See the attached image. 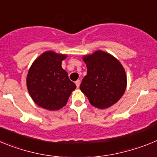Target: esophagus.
<instances>
[{
    "instance_id": "obj_1",
    "label": "esophagus",
    "mask_w": 157,
    "mask_h": 157,
    "mask_svg": "<svg viewBox=\"0 0 157 157\" xmlns=\"http://www.w3.org/2000/svg\"><path fill=\"white\" fill-rule=\"evenodd\" d=\"M75 85H76V86H77V88H78V87H79V86H80V81H79V80H77V81L75 82Z\"/></svg>"
}]
</instances>
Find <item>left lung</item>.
<instances>
[{
    "mask_svg": "<svg viewBox=\"0 0 157 157\" xmlns=\"http://www.w3.org/2000/svg\"><path fill=\"white\" fill-rule=\"evenodd\" d=\"M87 75L80 90L96 108L107 109L121 98L127 87V76L121 63L115 57L97 51L83 57Z\"/></svg>",
    "mask_w": 157,
    "mask_h": 157,
    "instance_id": "8db88e82",
    "label": "left lung"
}]
</instances>
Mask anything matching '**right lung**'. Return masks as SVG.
Here are the masks:
<instances>
[{"label": "right lung", "mask_w": 157, "mask_h": 157, "mask_svg": "<svg viewBox=\"0 0 157 157\" xmlns=\"http://www.w3.org/2000/svg\"><path fill=\"white\" fill-rule=\"evenodd\" d=\"M66 55L48 51L36 59L28 71L27 86L33 101L49 111L58 110L67 102L76 86L61 67Z\"/></svg>", "instance_id": "obj_1"}]
</instances>
